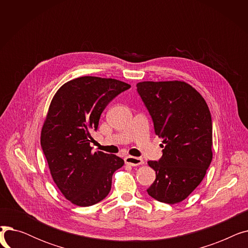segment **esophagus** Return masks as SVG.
<instances>
[{
  "label": "esophagus",
  "mask_w": 248,
  "mask_h": 248,
  "mask_svg": "<svg viewBox=\"0 0 248 248\" xmlns=\"http://www.w3.org/2000/svg\"><path fill=\"white\" fill-rule=\"evenodd\" d=\"M124 163L129 165V166L136 167V166L142 165L145 162H144V160H142L141 158H136V157H132V155H128V157L124 158Z\"/></svg>",
  "instance_id": "esophagus-1"
}]
</instances>
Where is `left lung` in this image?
Here are the masks:
<instances>
[{
  "label": "left lung",
  "instance_id": "1",
  "mask_svg": "<svg viewBox=\"0 0 248 248\" xmlns=\"http://www.w3.org/2000/svg\"><path fill=\"white\" fill-rule=\"evenodd\" d=\"M137 87L164 148L159 162H148L155 172L148 194L163 203H179L201 183L212 161L209 108L184 81H141Z\"/></svg>",
  "mask_w": 248,
  "mask_h": 248
}]
</instances>
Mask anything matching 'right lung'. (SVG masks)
Returning <instances> with one entry per match:
<instances>
[{
	"instance_id": "obj_1",
	"label": "right lung",
	"mask_w": 248,
	"mask_h": 248,
	"mask_svg": "<svg viewBox=\"0 0 248 248\" xmlns=\"http://www.w3.org/2000/svg\"><path fill=\"white\" fill-rule=\"evenodd\" d=\"M129 87L112 78L82 76L64 83L51 100L41 147L54 183L77 206H91L106 198L113 173L124 164L115 155L91 152L89 139L103 109Z\"/></svg>"
}]
</instances>
